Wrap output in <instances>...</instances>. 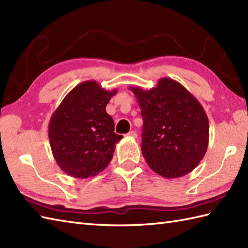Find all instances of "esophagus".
<instances>
[{
  "label": "esophagus",
  "instance_id": "1",
  "mask_svg": "<svg viewBox=\"0 0 248 248\" xmlns=\"http://www.w3.org/2000/svg\"><path fill=\"white\" fill-rule=\"evenodd\" d=\"M127 135L129 136V138H132V139L138 138V134H136L135 131H130V132H129Z\"/></svg>",
  "mask_w": 248,
  "mask_h": 248
}]
</instances>
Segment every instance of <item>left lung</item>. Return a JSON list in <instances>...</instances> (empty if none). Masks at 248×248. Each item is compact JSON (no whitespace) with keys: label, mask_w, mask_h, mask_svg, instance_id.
Instances as JSON below:
<instances>
[{"label":"left lung","mask_w":248,"mask_h":248,"mask_svg":"<svg viewBox=\"0 0 248 248\" xmlns=\"http://www.w3.org/2000/svg\"><path fill=\"white\" fill-rule=\"evenodd\" d=\"M143 117L141 151L152 170L165 178L187 175L203 159L209 120L198 100L170 78L144 91L130 87Z\"/></svg>","instance_id":"8db88e82"}]
</instances>
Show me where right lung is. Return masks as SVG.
I'll list each match as a JSON object with an SVG mask.
<instances>
[{"mask_svg":"<svg viewBox=\"0 0 248 248\" xmlns=\"http://www.w3.org/2000/svg\"><path fill=\"white\" fill-rule=\"evenodd\" d=\"M117 91H105L96 81L72 89L55 109L48 135L61 170L75 178L98 175L108 165L123 135L114 132L107 104Z\"/></svg>","mask_w":248,"mask_h":248,"instance_id":"add662e5","label":"right lung"}]
</instances>
